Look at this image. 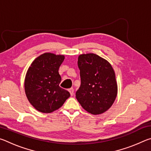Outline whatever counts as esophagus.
I'll return each instance as SVG.
<instances>
[{
    "label": "esophagus",
    "instance_id": "34e87169",
    "mask_svg": "<svg viewBox=\"0 0 151 151\" xmlns=\"http://www.w3.org/2000/svg\"><path fill=\"white\" fill-rule=\"evenodd\" d=\"M68 91H69L70 95L73 96L74 94V89H73V88H70L68 89Z\"/></svg>",
    "mask_w": 151,
    "mask_h": 151
}]
</instances>
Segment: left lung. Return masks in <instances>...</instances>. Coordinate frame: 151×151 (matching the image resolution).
I'll return each mask as SVG.
<instances>
[{
	"mask_svg": "<svg viewBox=\"0 0 151 151\" xmlns=\"http://www.w3.org/2000/svg\"><path fill=\"white\" fill-rule=\"evenodd\" d=\"M81 84L76 98L92 114H100L111 108L118 92L114 70L109 61L94 53L78 56Z\"/></svg>",
	"mask_w": 151,
	"mask_h": 151,
	"instance_id": "left-lung-1",
	"label": "left lung"
}]
</instances>
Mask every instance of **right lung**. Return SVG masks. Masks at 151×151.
Wrapping results in <instances>:
<instances>
[{
	"mask_svg": "<svg viewBox=\"0 0 151 151\" xmlns=\"http://www.w3.org/2000/svg\"><path fill=\"white\" fill-rule=\"evenodd\" d=\"M65 56L45 52L36 58L24 78V91L29 103L38 111L50 113L63 106L70 96L59 86L58 73Z\"/></svg>",
	"mask_w": 151,
	"mask_h": 151,
	"instance_id": "obj_1",
	"label": "right lung"
}]
</instances>
